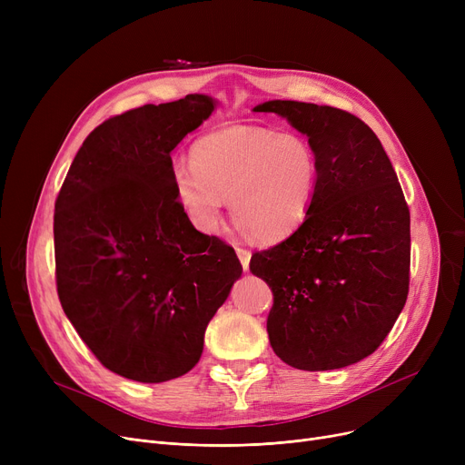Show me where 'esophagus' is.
I'll use <instances>...</instances> for the list:
<instances>
[{
	"label": "esophagus",
	"mask_w": 465,
	"mask_h": 465,
	"mask_svg": "<svg viewBox=\"0 0 465 465\" xmlns=\"http://www.w3.org/2000/svg\"><path fill=\"white\" fill-rule=\"evenodd\" d=\"M235 252H237V258H239V262L242 265V270L247 272L249 270V263H251V251L249 249H242V247H237Z\"/></svg>",
	"instance_id": "obj_1"
}]
</instances>
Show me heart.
<instances>
[{
	"label": "heart",
	"instance_id": "obj_1",
	"mask_svg": "<svg viewBox=\"0 0 465 465\" xmlns=\"http://www.w3.org/2000/svg\"><path fill=\"white\" fill-rule=\"evenodd\" d=\"M190 162L173 173L188 223L214 233L230 200L235 223L262 242L281 241L305 223L321 179L319 154L303 135L262 126L209 134L192 146Z\"/></svg>",
	"mask_w": 465,
	"mask_h": 465
}]
</instances>
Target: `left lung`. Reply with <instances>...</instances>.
Segmentation results:
<instances>
[{
	"instance_id": "8db88e82",
	"label": "left lung",
	"mask_w": 465,
	"mask_h": 465,
	"mask_svg": "<svg viewBox=\"0 0 465 465\" xmlns=\"http://www.w3.org/2000/svg\"><path fill=\"white\" fill-rule=\"evenodd\" d=\"M275 113L309 137L321 179L305 223L258 251L251 272L273 292L267 333L296 370L347 368L373 354L409 294L411 214L379 137L330 105L273 100Z\"/></svg>"
}]
</instances>
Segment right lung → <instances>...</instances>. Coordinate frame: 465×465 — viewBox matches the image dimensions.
Masks as SVG:
<instances>
[{"label":"right lung","instance_id":"1","mask_svg":"<svg viewBox=\"0 0 465 465\" xmlns=\"http://www.w3.org/2000/svg\"><path fill=\"white\" fill-rule=\"evenodd\" d=\"M213 109L209 95L188 94L111 116L56 198L62 309L102 365L137 382L200 361L207 324L242 273L235 251L195 230L175 198L171 151Z\"/></svg>","mask_w":465,"mask_h":465}]
</instances>
